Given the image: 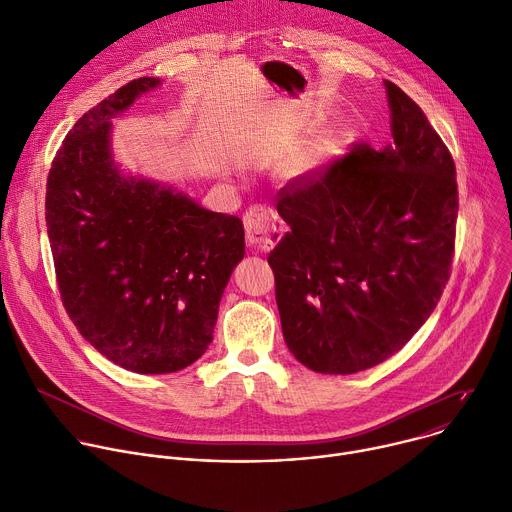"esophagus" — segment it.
Instances as JSON below:
<instances>
[{
  "label": "esophagus",
  "instance_id": "34e87169",
  "mask_svg": "<svg viewBox=\"0 0 512 512\" xmlns=\"http://www.w3.org/2000/svg\"><path fill=\"white\" fill-rule=\"evenodd\" d=\"M244 230L246 242L258 248H272L282 234H285V221H282L272 209L262 205H254L244 215Z\"/></svg>",
  "mask_w": 512,
  "mask_h": 512
}]
</instances>
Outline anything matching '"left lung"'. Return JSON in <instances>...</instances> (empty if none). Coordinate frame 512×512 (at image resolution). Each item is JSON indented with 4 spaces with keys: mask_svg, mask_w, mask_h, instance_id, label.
Here are the masks:
<instances>
[{
    "mask_svg": "<svg viewBox=\"0 0 512 512\" xmlns=\"http://www.w3.org/2000/svg\"><path fill=\"white\" fill-rule=\"evenodd\" d=\"M392 142L278 191L291 230L270 252L282 335L321 374H354L399 352L449 278L456 164L423 109L384 81Z\"/></svg>",
    "mask_w": 512,
    "mask_h": 512,
    "instance_id": "left-lung-1",
    "label": "left lung"
}]
</instances>
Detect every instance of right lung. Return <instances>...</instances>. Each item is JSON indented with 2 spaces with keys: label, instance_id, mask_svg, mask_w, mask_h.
Masks as SVG:
<instances>
[{
  "label": "right lung",
  "instance_id": "right-lung-1",
  "mask_svg": "<svg viewBox=\"0 0 512 512\" xmlns=\"http://www.w3.org/2000/svg\"><path fill=\"white\" fill-rule=\"evenodd\" d=\"M160 79L140 77L89 109L46 183V227L63 305L107 360L168 374L213 339L223 289L244 258V225L185 193L124 175L111 120Z\"/></svg>",
  "mask_w": 512,
  "mask_h": 512
}]
</instances>
